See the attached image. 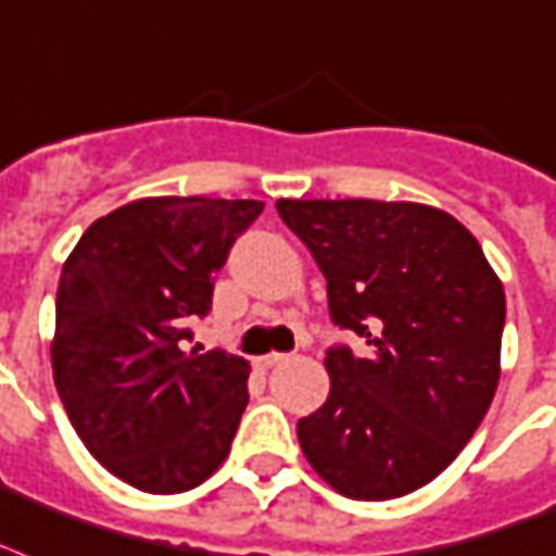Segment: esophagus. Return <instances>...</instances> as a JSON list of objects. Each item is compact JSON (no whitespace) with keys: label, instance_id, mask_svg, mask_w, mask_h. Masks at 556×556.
Masks as SVG:
<instances>
[{"label":"esophagus","instance_id":"34e87169","mask_svg":"<svg viewBox=\"0 0 556 556\" xmlns=\"http://www.w3.org/2000/svg\"><path fill=\"white\" fill-rule=\"evenodd\" d=\"M286 358H288L286 353H268V355H262V358H256V367H260V370H270V367H277V364H282Z\"/></svg>","mask_w":556,"mask_h":556}]
</instances>
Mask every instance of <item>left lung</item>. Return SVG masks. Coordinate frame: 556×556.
<instances>
[{
  "label": "left lung",
  "mask_w": 556,
  "mask_h": 556,
  "mask_svg": "<svg viewBox=\"0 0 556 556\" xmlns=\"http://www.w3.org/2000/svg\"><path fill=\"white\" fill-rule=\"evenodd\" d=\"M326 277L332 379L296 422L303 455L346 498H400L438 478L481 426L502 358L504 288L476 236L408 201H277Z\"/></svg>",
  "instance_id": "left-lung-1"
}]
</instances>
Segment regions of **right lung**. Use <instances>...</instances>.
I'll list each match as a JSON object with an SVG mask.
<instances>
[{"label": "right lung", "instance_id": "1", "mask_svg": "<svg viewBox=\"0 0 556 556\" xmlns=\"http://www.w3.org/2000/svg\"><path fill=\"white\" fill-rule=\"evenodd\" d=\"M262 201L142 198L80 236L58 282L52 370L90 455L146 493H186L230 455L248 362L186 350Z\"/></svg>", "mask_w": 556, "mask_h": 556}]
</instances>
